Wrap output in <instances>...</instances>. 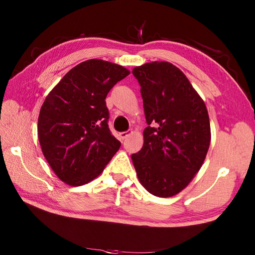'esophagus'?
I'll use <instances>...</instances> for the list:
<instances>
[{"mask_svg": "<svg viewBox=\"0 0 255 255\" xmlns=\"http://www.w3.org/2000/svg\"><path fill=\"white\" fill-rule=\"evenodd\" d=\"M131 133V131H129V130H127V131H123V132H121L119 133V136H121V138L124 140V139H126L129 134Z\"/></svg>", "mask_w": 255, "mask_h": 255, "instance_id": "obj_1", "label": "esophagus"}]
</instances>
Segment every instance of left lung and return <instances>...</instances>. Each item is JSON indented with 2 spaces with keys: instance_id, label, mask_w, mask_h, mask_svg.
Masks as SVG:
<instances>
[{
  "instance_id": "obj_1",
  "label": "left lung",
  "mask_w": 255,
  "mask_h": 255,
  "mask_svg": "<svg viewBox=\"0 0 255 255\" xmlns=\"http://www.w3.org/2000/svg\"><path fill=\"white\" fill-rule=\"evenodd\" d=\"M140 84L148 127L143 145L131 155L140 183L154 196L171 197L202 167L210 143L204 101L180 69L170 62L132 70Z\"/></svg>"
}]
</instances>
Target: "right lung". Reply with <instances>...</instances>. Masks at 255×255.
<instances>
[{
	"mask_svg": "<svg viewBox=\"0 0 255 255\" xmlns=\"http://www.w3.org/2000/svg\"><path fill=\"white\" fill-rule=\"evenodd\" d=\"M129 73L118 64L91 59L70 70L46 97L38 138L47 162L64 183L80 186L94 180L121 147L108 128L105 99Z\"/></svg>",
	"mask_w": 255,
	"mask_h": 255,
	"instance_id": "add662e5",
	"label": "right lung"
}]
</instances>
